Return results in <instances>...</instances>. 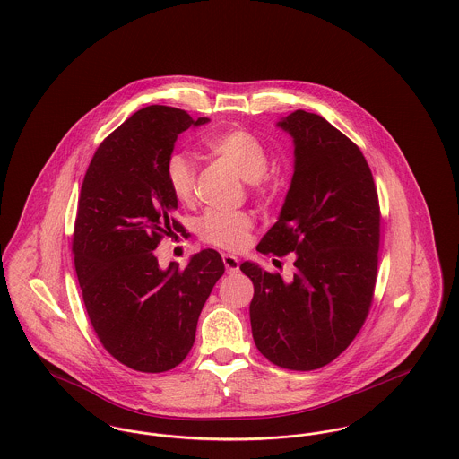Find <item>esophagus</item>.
<instances>
[{
    "instance_id": "34e87169",
    "label": "esophagus",
    "mask_w": 459,
    "mask_h": 459,
    "mask_svg": "<svg viewBox=\"0 0 459 459\" xmlns=\"http://www.w3.org/2000/svg\"><path fill=\"white\" fill-rule=\"evenodd\" d=\"M221 260H223V265H225L227 273H236V272H239V258H238V256L225 253V255H221Z\"/></svg>"
}]
</instances>
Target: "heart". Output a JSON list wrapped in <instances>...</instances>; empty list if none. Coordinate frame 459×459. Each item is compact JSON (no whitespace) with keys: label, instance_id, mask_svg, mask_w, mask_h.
Segmentation results:
<instances>
[{"label":"heart","instance_id":"b5f03b06","mask_svg":"<svg viewBox=\"0 0 459 459\" xmlns=\"http://www.w3.org/2000/svg\"><path fill=\"white\" fill-rule=\"evenodd\" d=\"M206 149L230 162L246 182H251L253 192L262 195L267 192L269 152L265 145L239 128L223 130L206 138ZM164 178L171 194L180 203H189L195 190V166L187 156L173 152L164 164ZM253 229V218L243 212H208L199 220V236L204 243L223 249L243 247Z\"/></svg>","mask_w":459,"mask_h":459}]
</instances>
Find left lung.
<instances>
[{"instance_id":"left-lung-1","label":"left lung","mask_w":459,"mask_h":459,"mask_svg":"<svg viewBox=\"0 0 459 459\" xmlns=\"http://www.w3.org/2000/svg\"><path fill=\"white\" fill-rule=\"evenodd\" d=\"M295 143V173L277 221L256 246L295 253L291 279L244 262L256 349L272 364L312 371L334 360L366 321L377 284L379 204L369 164L323 116L277 123Z\"/></svg>"}]
</instances>
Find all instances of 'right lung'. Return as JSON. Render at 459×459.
Here are the masks:
<instances>
[{
  "label": "right lung",
  "instance_id": "1",
  "mask_svg": "<svg viewBox=\"0 0 459 459\" xmlns=\"http://www.w3.org/2000/svg\"><path fill=\"white\" fill-rule=\"evenodd\" d=\"M182 108L136 110L99 145L90 162L73 236L82 301L100 343L121 364L162 373L189 353L199 314L225 267L215 249L180 269H161L154 249L184 232L164 164L177 136L206 125Z\"/></svg>",
  "mask_w": 459,
  "mask_h": 459
}]
</instances>
